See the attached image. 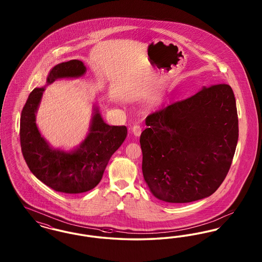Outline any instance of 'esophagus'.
Wrapping results in <instances>:
<instances>
[{"label":"esophagus","instance_id":"34e87169","mask_svg":"<svg viewBox=\"0 0 262 262\" xmlns=\"http://www.w3.org/2000/svg\"><path fill=\"white\" fill-rule=\"evenodd\" d=\"M132 133L134 134L135 137H139L141 134V126L139 125H135L132 128Z\"/></svg>","mask_w":262,"mask_h":262}]
</instances>
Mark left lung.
<instances>
[{
	"instance_id": "left-lung-1",
	"label": "left lung",
	"mask_w": 262,
	"mask_h": 262,
	"mask_svg": "<svg viewBox=\"0 0 262 262\" xmlns=\"http://www.w3.org/2000/svg\"><path fill=\"white\" fill-rule=\"evenodd\" d=\"M142 174L151 193L168 203L210 196L223 183L237 147L238 120L228 84L201 88L145 119Z\"/></svg>"
}]
</instances>
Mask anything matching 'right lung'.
<instances>
[{"instance_id":"1","label":"right lung","mask_w":262,"mask_h":262,"mask_svg":"<svg viewBox=\"0 0 262 262\" xmlns=\"http://www.w3.org/2000/svg\"><path fill=\"white\" fill-rule=\"evenodd\" d=\"M81 61L71 60L56 64L47 76L46 85L34 88L20 116V146L31 173L46 186L64 193H81L96 187L113 154L127 136L125 125H107L97 105H93L88 136L69 151L53 148L41 136L36 114L46 86L57 79L78 78L85 75Z\"/></svg>"}]
</instances>
